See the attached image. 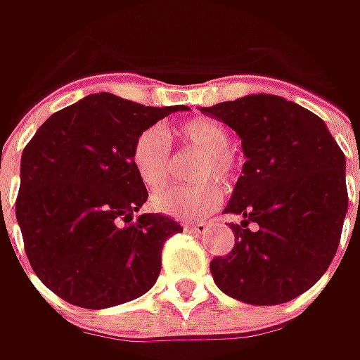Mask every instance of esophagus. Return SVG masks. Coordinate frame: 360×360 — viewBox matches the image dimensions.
<instances>
[{"instance_id": "obj_1", "label": "esophagus", "mask_w": 360, "mask_h": 360, "mask_svg": "<svg viewBox=\"0 0 360 360\" xmlns=\"http://www.w3.org/2000/svg\"><path fill=\"white\" fill-rule=\"evenodd\" d=\"M184 229H186L188 232H194V234H204V232L208 230V224H206V222H186Z\"/></svg>"}]
</instances>
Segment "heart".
Wrapping results in <instances>:
<instances>
[{"label": "heart", "instance_id": "heart-1", "mask_svg": "<svg viewBox=\"0 0 360 360\" xmlns=\"http://www.w3.org/2000/svg\"><path fill=\"white\" fill-rule=\"evenodd\" d=\"M180 142L196 152H202L204 158L198 162L196 176L210 178L216 176L222 184H234L240 172V162L229 150V130L210 118H196L186 122L178 130ZM131 164L142 184L148 190L160 188L170 176L172 166V146L164 128L150 126L131 146ZM216 180H204L194 186H170L152 194V206L162 214L174 218H198L212 212L222 202V186Z\"/></svg>", "mask_w": 360, "mask_h": 360}]
</instances>
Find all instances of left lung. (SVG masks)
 <instances>
[{
  "label": "left lung",
  "mask_w": 360,
  "mask_h": 360,
  "mask_svg": "<svg viewBox=\"0 0 360 360\" xmlns=\"http://www.w3.org/2000/svg\"><path fill=\"white\" fill-rule=\"evenodd\" d=\"M240 136L246 156L224 212L236 236L216 256V286L248 304H281L307 292L337 255L349 194L345 154L325 122L272 94L200 108Z\"/></svg>",
  "instance_id": "obj_1"
}]
</instances>
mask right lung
I'll return each mask as SVG.
<instances>
[{"mask_svg":"<svg viewBox=\"0 0 360 360\" xmlns=\"http://www.w3.org/2000/svg\"><path fill=\"white\" fill-rule=\"evenodd\" d=\"M184 110L100 91L51 114L23 148L15 216L25 255L65 302L98 311L154 286L164 242L182 226L162 214L134 218L148 190L131 146L140 131Z\"/></svg>","mask_w":360,"mask_h":360,"instance_id":"obj_1","label":"right lung"}]
</instances>
